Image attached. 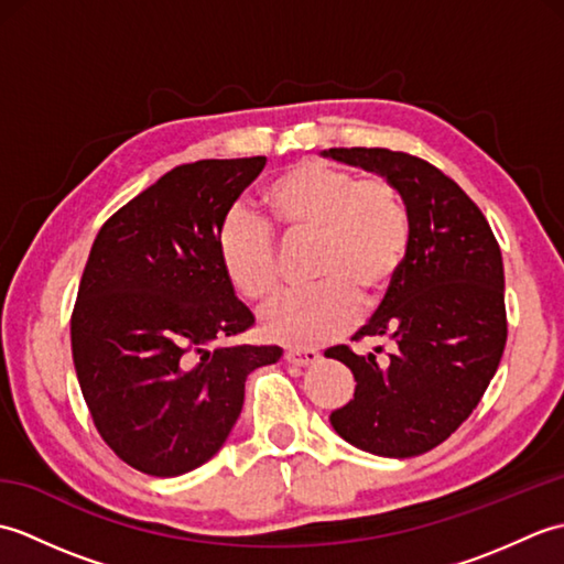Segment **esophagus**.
<instances>
[{
  "instance_id": "1",
  "label": "esophagus",
  "mask_w": 564,
  "mask_h": 564,
  "mask_svg": "<svg viewBox=\"0 0 564 564\" xmlns=\"http://www.w3.org/2000/svg\"><path fill=\"white\" fill-rule=\"evenodd\" d=\"M285 361L293 364V366H315L319 361V354L313 351V349H291L285 351Z\"/></svg>"
}]
</instances>
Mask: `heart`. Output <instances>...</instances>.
I'll return each instance as SVG.
<instances>
[{"mask_svg": "<svg viewBox=\"0 0 564 564\" xmlns=\"http://www.w3.org/2000/svg\"><path fill=\"white\" fill-rule=\"evenodd\" d=\"M269 218L285 237H313V289L281 295L261 315L267 337L319 346L341 337L366 305L386 295L410 249V210L386 176H356L317 160L291 164L261 191ZM218 259L225 279L251 303L279 291V251L271 227L235 208L220 223Z\"/></svg>", "mask_w": 564, "mask_h": 564, "instance_id": "1", "label": "heart"}]
</instances>
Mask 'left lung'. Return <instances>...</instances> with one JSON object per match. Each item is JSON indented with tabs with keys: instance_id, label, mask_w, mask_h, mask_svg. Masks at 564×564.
<instances>
[{
	"instance_id": "8db88e82",
	"label": "left lung",
	"mask_w": 564,
	"mask_h": 564,
	"mask_svg": "<svg viewBox=\"0 0 564 564\" xmlns=\"http://www.w3.org/2000/svg\"><path fill=\"white\" fill-rule=\"evenodd\" d=\"M344 164L386 176L410 210V249L392 289L354 339L386 337V361L349 346L325 354L354 373V400L329 414L351 446L412 458L446 441L485 394L507 344L505 263L482 210L419 158L386 148H332Z\"/></svg>"
}]
</instances>
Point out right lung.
I'll list each match as a JSON object with an SVG mask.
<instances>
[{
	"mask_svg": "<svg viewBox=\"0 0 564 564\" xmlns=\"http://www.w3.org/2000/svg\"><path fill=\"white\" fill-rule=\"evenodd\" d=\"M267 158L166 172L104 223L72 313V358L94 424L118 458L154 477L223 448L245 380L279 346H215L249 329L218 259L220 223Z\"/></svg>",
	"mask_w": 564,
	"mask_h": 564,
	"instance_id": "right-lung-1",
	"label": "right lung"
}]
</instances>
